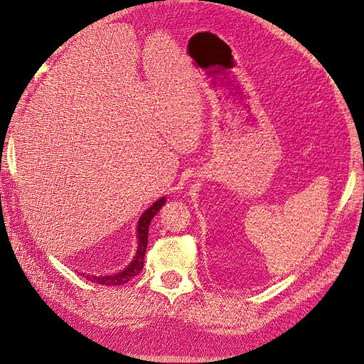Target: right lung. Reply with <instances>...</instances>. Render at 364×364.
I'll return each mask as SVG.
<instances>
[{
    "label": "right lung",
    "instance_id": "obj_1",
    "mask_svg": "<svg viewBox=\"0 0 364 364\" xmlns=\"http://www.w3.org/2000/svg\"><path fill=\"white\" fill-rule=\"evenodd\" d=\"M164 205H165V197H161L159 200L153 203L147 209V211L141 215L139 222H138V243L139 245H138L136 255H135L134 261H132L123 272L115 273V274H107V277H92V274L83 273V277L86 279H90L97 284H102V285H121V284L129 282L132 278H135L136 274H139L142 267H144V255H146V249H147V243H149L150 222Z\"/></svg>",
    "mask_w": 364,
    "mask_h": 364
}]
</instances>
